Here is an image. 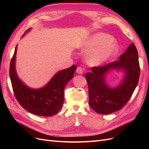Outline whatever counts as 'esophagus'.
<instances>
[{
  "mask_svg": "<svg viewBox=\"0 0 149 149\" xmlns=\"http://www.w3.org/2000/svg\"><path fill=\"white\" fill-rule=\"evenodd\" d=\"M76 73H77L78 74H82L83 73V68L81 67H78L77 69H76Z\"/></svg>",
  "mask_w": 149,
  "mask_h": 149,
  "instance_id": "1",
  "label": "esophagus"
}]
</instances>
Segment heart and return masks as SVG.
<instances>
[{
	"mask_svg": "<svg viewBox=\"0 0 149 149\" xmlns=\"http://www.w3.org/2000/svg\"><path fill=\"white\" fill-rule=\"evenodd\" d=\"M111 35L104 33L93 35L83 43L82 48L88 52L85 55V61L91 66L104 63L119 52V47Z\"/></svg>",
	"mask_w": 149,
	"mask_h": 149,
	"instance_id": "heart-1",
	"label": "heart"
}]
</instances>
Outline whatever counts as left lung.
I'll return each mask as SVG.
<instances>
[{
	"instance_id": "obj_1",
	"label": "left lung",
	"mask_w": 149,
	"mask_h": 149,
	"mask_svg": "<svg viewBox=\"0 0 149 149\" xmlns=\"http://www.w3.org/2000/svg\"><path fill=\"white\" fill-rule=\"evenodd\" d=\"M118 61L92 68L86 74L89 89V104L101 114H109L121 109L130 100L139 82L140 66L137 48L131 43ZM123 71L125 75L118 87L107 84L106 76L111 70Z\"/></svg>"
}]
</instances>
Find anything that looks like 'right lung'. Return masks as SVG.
<instances>
[{"instance_id":"add662e5","label":"right lung","mask_w":149,"mask_h":149,"mask_svg":"<svg viewBox=\"0 0 149 149\" xmlns=\"http://www.w3.org/2000/svg\"><path fill=\"white\" fill-rule=\"evenodd\" d=\"M30 30H26L24 35ZM17 49V46L10 61V78L17 101L31 114L40 116L55 115L63 104L64 89L68 82L73 78L76 65L57 72L45 86L33 89L27 86L17 75L15 69Z\"/></svg>"}]
</instances>
